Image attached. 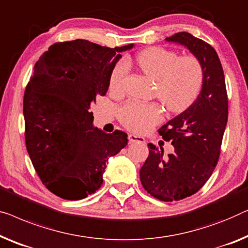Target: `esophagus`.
Returning <instances> with one entry per match:
<instances>
[{
	"label": "esophagus",
	"mask_w": 248,
	"mask_h": 248,
	"mask_svg": "<svg viewBox=\"0 0 248 248\" xmlns=\"http://www.w3.org/2000/svg\"><path fill=\"white\" fill-rule=\"evenodd\" d=\"M128 142L130 143H145V139L142 138V136L130 134L128 135Z\"/></svg>",
	"instance_id": "obj_1"
}]
</instances>
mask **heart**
<instances>
[{
    "instance_id": "obj_1",
    "label": "heart",
    "mask_w": 248,
    "mask_h": 248,
    "mask_svg": "<svg viewBox=\"0 0 248 248\" xmlns=\"http://www.w3.org/2000/svg\"><path fill=\"white\" fill-rule=\"evenodd\" d=\"M136 62L143 73L156 80L155 95L172 113H181L195 102L203 84V68L195 56H179L161 46L140 52ZM128 71L127 62L120 60L109 76L112 92L123 91ZM163 118V110L156 103L128 102L121 107L120 121L135 133H145Z\"/></svg>"
}]
</instances>
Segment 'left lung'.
Here are the masks:
<instances>
[{
    "label": "left lung",
    "instance_id": "obj_1",
    "mask_svg": "<svg viewBox=\"0 0 248 248\" xmlns=\"http://www.w3.org/2000/svg\"><path fill=\"white\" fill-rule=\"evenodd\" d=\"M167 41L186 46L203 68L202 89L196 102L159 130L174 152L164 159L163 149L150 143L149 156L140 170L143 188L168 202L195 195L213 174L228 120V97L224 70L213 46L188 32L175 33Z\"/></svg>",
    "mask_w": 248,
    "mask_h": 248
}]
</instances>
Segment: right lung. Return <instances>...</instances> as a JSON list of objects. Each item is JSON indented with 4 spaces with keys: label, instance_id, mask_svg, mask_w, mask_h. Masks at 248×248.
Wrapping results in <instances>:
<instances>
[{
    "label": "right lung",
    "instance_id": "1",
    "mask_svg": "<svg viewBox=\"0 0 248 248\" xmlns=\"http://www.w3.org/2000/svg\"><path fill=\"white\" fill-rule=\"evenodd\" d=\"M87 40L57 42L34 64L23 97L26 145L46 188L79 200L103 184L109 156L127 144V134L93 127L91 106L105 96L121 52Z\"/></svg>",
    "mask_w": 248,
    "mask_h": 248
}]
</instances>
